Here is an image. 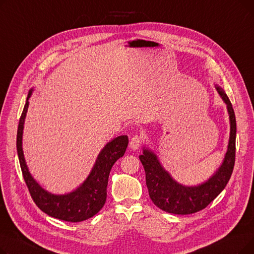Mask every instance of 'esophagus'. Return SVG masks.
Listing matches in <instances>:
<instances>
[{
    "label": "esophagus",
    "instance_id": "esophagus-1",
    "mask_svg": "<svg viewBox=\"0 0 254 254\" xmlns=\"http://www.w3.org/2000/svg\"><path fill=\"white\" fill-rule=\"evenodd\" d=\"M143 141H144V138H143V136H142L141 134H136V135H134V136L131 137L130 142H129L130 148H131L132 150H137V149L140 147V146L142 145Z\"/></svg>",
    "mask_w": 254,
    "mask_h": 254
}]
</instances>
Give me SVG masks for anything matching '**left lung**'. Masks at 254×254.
<instances>
[{"label":"left lung","mask_w":254,"mask_h":254,"mask_svg":"<svg viewBox=\"0 0 254 254\" xmlns=\"http://www.w3.org/2000/svg\"><path fill=\"white\" fill-rule=\"evenodd\" d=\"M222 100L228 105L231 120V136L228 152L218 171L207 182L194 188H186L172 179L169 173L148 149L139 156L144 167L149 196L153 204L168 213L186 215L205 209L228 184L235 166L236 158V116L233 105L222 88L216 86Z\"/></svg>","instance_id":"8db88e82"}]
</instances>
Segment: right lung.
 Segmentation results:
<instances>
[{
    "label": "right lung",
    "mask_w": 254,
    "mask_h": 254,
    "mask_svg": "<svg viewBox=\"0 0 254 254\" xmlns=\"http://www.w3.org/2000/svg\"><path fill=\"white\" fill-rule=\"evenodd\" d=\"M31 93L32 90L29 92L28 100ZM28 107L29 101H26L18 124L16 147L22 176L33 201L47 215L64 221L80 222L95 216L105 205L110 171L117 159L125 155L128 144L127 136H119L105 146L89 176L79 189L64 195L51 194L33 179L23 157L21 140Z\"/></svg>",
    "instance_id": "1"
}]
</instances>
